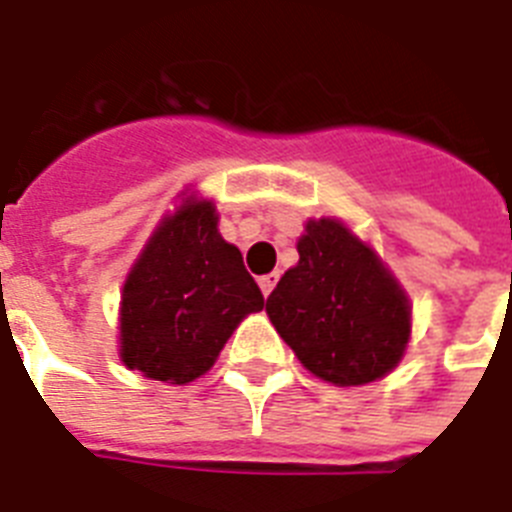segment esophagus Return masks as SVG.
<instances>
[{
    "mask_svg": "<svg viewBox=\"0 0 512 512\" xmlns=\"http://www.w3.org/2000/svg\"><path fill=\"white\" fill-rule=\"evenodd\" d=\"M278 272H270V275H261L259 278V288H261V294H264V297H270L272 294V288L278 286Z\"/></svg>",
    "mask_w": 512,
    "mask_h": 512,
    "instance_id": "esophagus-1",
    "label": "esophagus"
}]
</instances>
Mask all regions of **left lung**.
<instances>
[{
	"label": "left lung",
	"instance_id": "obj_1",
	"mask_svg": "<svg viewBox=\"0 0 512 512\" xmlns=\"http://www.w3.org/2000/svg\"><path fill=\"white\" fill-rule=\"evenodd\" d=\"M299 264L267 313L297 359L334 386H361L397 367L410 340L405 291L340 221H307Z\"/></svg>",
	"mask_w": 512,
	"mask_h": 512
}]
</instances>
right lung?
I'll return each instance as SVG.
<instances>
[{"label":"right lung","mask_w":512,"mask_h":512,"mask_svg":"<svg viewBox=\"0 0 512 512\" xmlns=\"http://www.w3.org/2000/svg\"><path fill=\"white\" fill-rule=\"evenodd\" d=\"M261 307L242 253L218 234L215 207L191 197L161 221L126 278L121 359L145 378L191 383Z\"/></svg>","instance_id":"1"}]
</instances>
